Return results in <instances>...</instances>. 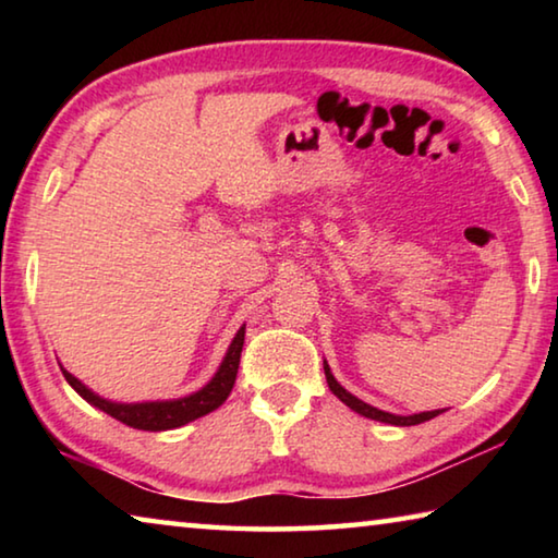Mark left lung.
I'll list each match as a JSON object with an SVG mask.
<instances>
[{
	"label": "left lung",
	"instance_id": "8db88e82",
	"mask_svg": "<svg viewBox=\"0 0 558 558\" xmlns=\"http://www.w3.org/2000/svg\"><path fill=\"white\" fill-rule=\"evenodd\" d=\"M325 376H327L329 391H332L344 405H349V409L356 411L359 415H364V418L391 423V426H418V423H426L430 418H436L438 413H442V409H436V411H423V413H413V415H396V413H389V411L374 409V405L364 403L362 399H356V396L349 393L344 386L335 379V374H332V369H329L327 362H325Z\"/></svg>",
	"mask_w": 558,
	"mask_h": 558
}]
</instances>
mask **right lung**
I'll return each mask as SVG.
<instances>
[{"label":"right lung","instance_id":"add662e5","mask_svg":"<svg viewBox=\"0 0 558 558\" xmlns=\"http://www.w3.org/2000/svg\"><path fill=\"white\" fill-rule=\"evenodd\" d=\"M243 337H245V325L235 332L233 342L229 344V349H226L219 369H216L211 379L206 381L199 391L182 396V399L135 401V403L110 401V399H102V396H98L93 389H88L86 384L75 379V376L71 372H65L63 366L61 372L65 376V381L73 386V391L78 393L81 399H86L90 405H96V409H100L102 413H108L116 421L125 423V426L137 428V430H172L216 411L226 399H229V393L235 384V374H239Z\"/></svg>","mask_w":558,"mask_h":558}]
</instances>
